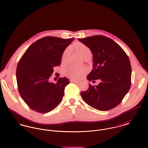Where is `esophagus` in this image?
<instances>
[{"mask_svg":"<svg viewBox=\"0 0 148 148\" xmlns=\"http://www.w3.org/2000/svg\"><path fill=\"white\" fill-rule=\"evenodd\" d=\"M71 82L72 83H79V81H77V80H73V79L71 80Z\"/></svg>","mask_w":148,"mask_h":148,"instance_id":"esophagus-1","label":"esophagus"}]
</instances>
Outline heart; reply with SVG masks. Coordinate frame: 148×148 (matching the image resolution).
I'll list each match as a JSON object with an SVG mask.
<instances>
[{
    "instance_id": "obj_1",
    "label": "heart",
    "mask_w": 148,
    "mask_h": 148,
    "mask_svg": "<svg viewBox=\"0 0 148 148\" xmlns=\"http://www.w3.org/2000/svg\"><path fill=\"white\" fill-rule=\"evenodd\" d=\"M73 49L80 55V56L83 59L86 56L89 54H91L89 48L83 43L77 42L73 45ZM69 55L68 50H65L63 53L62 62L65 63L67 61V59ZM86 71L84 68H77L75 67H70L68 68L65 71V75L68 77L72 79H79L84 76Z\"/></svg>"
}]
</instances>
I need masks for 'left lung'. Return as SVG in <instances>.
Returning <instances> with one entry per match:
<instances>
[{"mask_svg":"<svg viewBox=\"0 0 148 148\" xmlns=\"http://www.w3.org/2000/svg\"><path fill=\"white\" fill-rule=\"evenodd\" d=\"M78 40L88 47L93 55V69L87 76L88 80H101L95 86L89 84L88 89L80 93L82 99L99 110L115 108L130 87L132 69L128 56L117 43L103 35Z\"/></svg>","mask_w":148,"mask_h":148,"instance_id":"8db88e82","label":"left lung"}]
</instances>
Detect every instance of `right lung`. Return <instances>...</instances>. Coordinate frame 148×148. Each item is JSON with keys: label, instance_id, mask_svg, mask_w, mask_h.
<instances>
[{"label": "right lung", "instance_id": "1", "mask_svg": "<svg viewBox=\"0 0 148 148\" xmlns=\"http://www.w3.org/2000/svg\"><path fill=\"white\" fill-rule=\"evenodd\" d=\"M73 39L44 37L32 44L21 57L16 74L18 90L31 109L45 113L62 102L69 80L61 77L54 84L49 77L53 68L61 64L64 51Z\"/></svg>", "mask_w": 148, "mask_h": 148}]
</instances>
